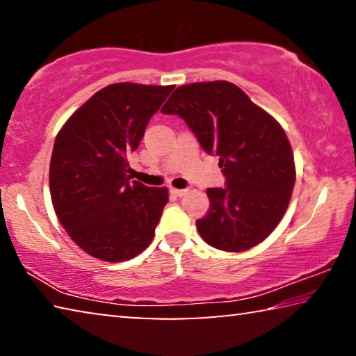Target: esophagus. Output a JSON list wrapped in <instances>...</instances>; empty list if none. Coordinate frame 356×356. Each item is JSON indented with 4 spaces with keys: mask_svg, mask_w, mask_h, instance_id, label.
Here are the masks:
<instances>
[{
    "mask_svg": "<svg viewBox=\"0 0 356 356\" xmlns=\"http://www.w3.org/2000/svg\"><path fill=\"white\" fill-rule=\"evenodd\" d=\"M171 193H174V195H176V196H184V195H186V193H188V188H182V190L171 188Z\"/></svg>",
    "mask_w": 356,
    "mask_h": 356,
    "instance_id": "34e87169",
    "label": "esophagus"
}]
</instances>
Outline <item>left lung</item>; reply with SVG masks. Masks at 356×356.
<instances>
[{
  "instance_id": "obj_1",
  "label": "left lung",
  "mask_w": 356,
  "mask_h": 356,
  "mask_svg": "<svg viewBox=\"0 0 356 356\" xmlns=\"http://www.w3.org/2000/svg\"><path fill=\"white\" fill-rule=\"evenodd\" d=\"M177 114L207 154L220 159L225 188H207L210 209L196 221L206 243L246 251L284 216L295 185L291 143L281 125L229 81L179 86L161 108Z\"/></svg>"
}]
</instances>
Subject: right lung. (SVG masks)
<instances>
[{
    "label": "right lung",
    "instance_id": "obj_1",
    "mask_svg": "<svg viewBox=\"0 0 356 356\" xmlns=\"http://www.w3.org/2000/svg\"><path fill=\"white\" fill-rule=\"evenodd\" d=\"M172 89L110 84L59 130L50 161L51 202L70 238L92 257L124 262L152 242L168 190L130 180L129 155Z\"/></svg>",
    "mask_w": 356,
    "mask_h": 356
}]
</instances>
